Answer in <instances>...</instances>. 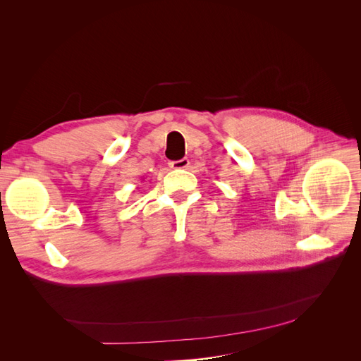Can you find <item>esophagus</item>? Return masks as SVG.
<instances>
[{"instance_id":"obj_1","label":"esophagus","mask_w":361,"mask_h":361,"mask_svg":"<svg viewBox=\"0 0 361 361\" xmlns=\"http://www.w3.org/2000/svg\"><path fill=\"white\" fill-rule=\"evenodd\" d=\"M169 166L171 169H187L190 166V161L187 158H182L179 161H170Z\"/></svg>"}]
</instances>
